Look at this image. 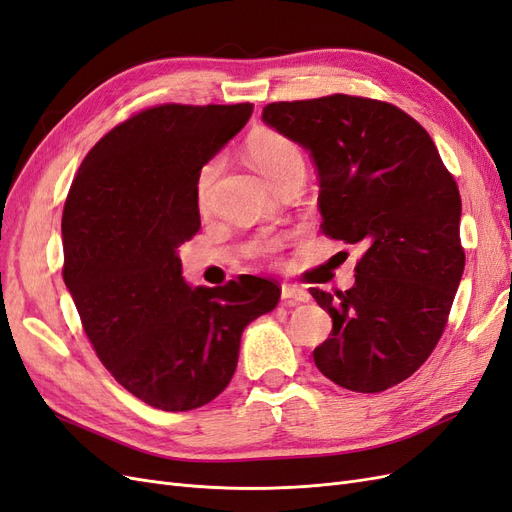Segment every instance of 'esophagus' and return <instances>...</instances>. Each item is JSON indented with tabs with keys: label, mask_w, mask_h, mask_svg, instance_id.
Returning <instances> with one entry per match:
<instances>
[{
	"label": "esophagus",
	"mask_w": 512,
	"mask_h": 512,
	"mask_svg": "<svg viewBox=\"0 0 512 512\" xmlns=\"http://www.w3.org/2000/svg\"><path fill=\"white\" fill-rule=\"evenodd\" d=\"M282 299L288 301V303H307L309 299V292L303 290V288H297V286H282Z\"/></svg>",
	"instance_id": "34e87169"
}]
</instances>
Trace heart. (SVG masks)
Returning <instances> with one entry per match:
<instances>
[{
    "mask_svg": "<svg viewBox=\"0 0 512 512\" xmlns=\"http://www.w3.org/2000/svg\"><path fill=\"white\" fill-rule=\"evenodd\" d=\"M245 153L250 162L258 168V173L265 177L273 188L292 175H305V158L301 147L294 143L292 138L275 130H256L247 138ZM222 164V158H211L198 170L196 203L200 209H205L209 205L213 185L222 173Z\"/></svg>",
    "mask_w": 512,
    "mask_h": 512,
    "instance_id": "heart-1",
    "label": "heart"
}]
</instances>
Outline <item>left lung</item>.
Instances as JSON below:
<instances>
[{
    "label": "left lung",
    "instance_id": "obj_1",
    "mask_svg": "<svg viewBox=\"0 0 512 512\" xmlns=\"http://www.w3.org/2000/svg\"><path fill=\"white\" fill-rule=\"evenodd\" d=\"M262 121L312 156L324 235L365 250L350 290H309L333 318L314 363L348 391L391 389L436 348L466 267L457 183L421 123L389 102H273Z\"/></svg>",
    "mask_w": 512,
    "mask_h": 512
}]
</instances>
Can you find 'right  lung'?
I'll list each match as a JSON object with an SVG mask.
<instances>
[{
    "label": "right lung",
    "mask_w": 512,
    "mask_h": 512,
    "mask_svg": "<svg viewBox=\"0 0 512 512\" xmlns=\"http://www.w3.org/2000/svg\"><path fill=\"white\" fill-rule=\"evenodd\" d=\"M243 104H162L91 149L61 215L64 282L113 378L151 408L209 404L235 374L243 329L280 301L256 275L188 286L179 245L200 228L196 175L250 119Z\"/></svg>",
    "instance_id": "add662e5"
}]
</instances>
